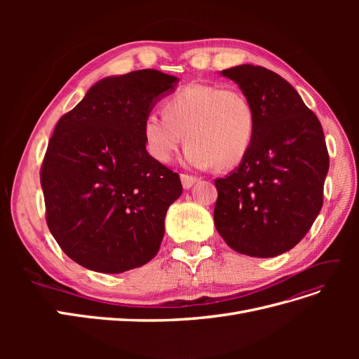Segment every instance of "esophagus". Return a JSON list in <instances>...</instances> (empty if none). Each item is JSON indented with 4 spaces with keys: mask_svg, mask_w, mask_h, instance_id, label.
<instances>
[{
    "mask_svg": "<svg viewBox=\"0 0 359 359\" xmlns=\"http://www.w3.org/2000/svg\"><path fill=\"white\" fill-rule=\"evenodd\" d=\"M196 181H198L196 177L187 175V173H181V182H182V187L184 189H190Z\"/></svg>",
    "mask_w": 359,
    "mask_h": 359,
    "instance_id": "obj_1",
    "label": "esophagus"
}]
</instances>
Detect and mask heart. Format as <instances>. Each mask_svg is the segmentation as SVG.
Masks as SVG:
<instances>
[{
	"mask_svg": "<svg viewBox=\"0 0 359 359\" xmlns=\"http://www.w3.org/2000/svg\"><path fill=\"white\" fill-rule=\"evenodd\" d=\"M256 115L247 97L219 85L190 83L165 102V114L144 119V140L149 156L169 163L187 137L186 161L196 168H232L253 144Z\"/></svg>",
	"mask_w": 359,
	"mask_h": 359,
	"instance_id": "1",
	"label": "heart"
}]
</instances>
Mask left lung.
Returning a JSON list of instances; mask_svg holds the SVG:
<instances>
[{
  "instance_id": "obj_1",
  "label": "left lung",
  "mask_w": 359,
  "mask_h": 359,
  "mask_svg": "<svg viewBox=\"0 0 359 359\" xmlns=\"http://www.w3.org/2000/svg\"><path fill=\"white\" fill-rule=\"evenodd\" d=\"M222 74L252 103L256 128L240 166L214 181V224L235 252L274 257L295 247L322 210L330 168L323 130L280 74L252 64Z\"/></svg>"
}]
</instances>
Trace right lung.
<instances>
[{"mask_svg": "<svg viewBox=\"0 0 359 359\" xmlns=\"http://www.w3.org/2000/svg\"><path fill=\"white\" fill-rule=\"evenodd\" d=\"M177 81L153 69L104 78L57 123L40 182L49 231L76 264L118 274L157 255L182 186L148 154L144 119Z\"/></svg>", "mask_w": 359, "mask_h": 359, "instance_id": "add662e5", "label": "right lung"}]
</instances>
